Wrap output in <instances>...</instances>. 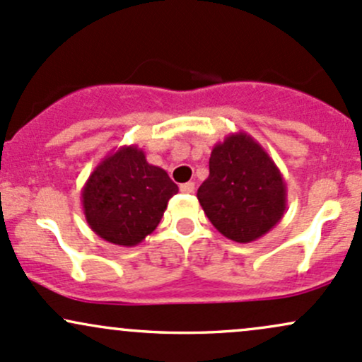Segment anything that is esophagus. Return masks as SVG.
Returning <instances> with one entry per match:
<instances>
[{
	"instance_id": "esophagus-1",
	"label": "esophagus",
	"mask_w": 362,
	"mask_h": 362,
	"mask_svg": "<svg viewBox=\"0 0 362 362\" xmlns=\"http://www.w3.org/2000/svg\"><path fill=\"white\" fill-rule=\"evenodd\" d=\"M180 189L182 193H193L195 192V182H182V185L180 186Z\"/></svg>"
}]
</instances>
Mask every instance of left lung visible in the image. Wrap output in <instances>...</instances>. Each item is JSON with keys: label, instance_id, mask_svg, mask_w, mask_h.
Instances as JSON below:
<instances>
[{"label": "left lung", "instance_id": "obj_1", "mask_svg": "<svg viewBox=\"0 0 362 362\" xmlns=\"http://www.w3.org/2000/svg\"><path fill=\"white\" fill-rule=\"evenodd\" d=\"M197 198L221 235L236 243H250L281 221L286 185L269 153L240 131L214 145L209 177Z\"/></svg>", "mask_w": 362, "mask_h": 362}]
</instances>
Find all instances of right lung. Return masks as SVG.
Wrapping results in <instances>:
<instances>
[{"instance_id": "obj_1", "label": "right lung", "mask_w": 362, "mask_h": 362, "mask_svg": "<svg viewBox=\"0 0 362 362\" xmlns=\"http://www.w3.org/2000/svg\"><path fill=\"white\" fill-rule=\"evenodd\" d=\"M180 192L169 174L146 162L138 145L120 146L89 174L81 192L89 228L105 242L136 247L160 223Z\"/></svg>"}]
</instances>
